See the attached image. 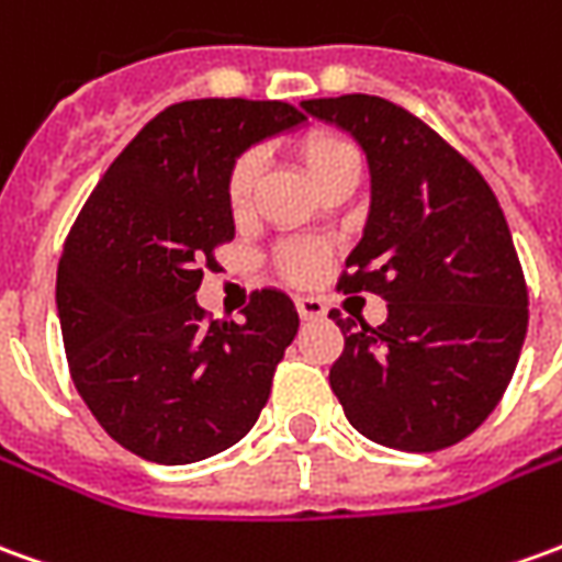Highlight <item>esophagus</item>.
Wrapping results in <instances>:
<instances>
[{"label": "esophagus", "mask_w": 562, "mask_h": 562, "mask_svg": "<svg viewBox=\"0 0 562 562\" xmlns=\"http://www.w3.org/2000/svg\"><path fill=\"white\" fill-rule=\"evenodd\" d=\"M294 307H297V316H301V319H322V316H325V304H322L319 297H310V294L294 297Z\"/></svg>", "instance_id": "esophagus-1"}]
</instances>
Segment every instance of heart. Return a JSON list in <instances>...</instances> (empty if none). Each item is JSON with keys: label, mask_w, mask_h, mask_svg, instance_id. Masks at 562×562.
<instances>
[{"label": "heart", "mask_w": 562, "mask_h": 562, "mask_svg": "<svg viewBox=\"0 0 562 562\" xmlns=\"http://www.w3.org/2000/svg\"><path fill=\"white\" fill-rule=\"evenodd\" d=\"M297 158H301L310 182L316 188L325 186L331 176H337L349 164H359L356 148L347 139L335 136V133H310V136H304L297 143ZM261 172H265V158L255 148L237 155V160L231 164L225 179V200L234 218H243L252 210L255 188L261 182ZM322 265H325V249L316 246V243L294 240L277 249V270L285 280L310 282L319 273Z\"/></svg>", "instance_id": "obj_1"}]
</instances>
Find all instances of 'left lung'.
Returning <instances> with one entry per match:
<instances>
[{"instance_id":"obj_1","label":"left lung","mask_w":562,"mask_h":562,"mask_svg":"<svg viewBox=\"0 0 562 562\" xmlns=\"http://www.w3.org/2000/svg\"><path fill=\"white\" fill-rule=\"evenodd\" d=\"M301 109L362 145L371 206L340 289L380 294L390 313L376 328L335 313L331 390L376 445L445 450L493 414L527 337V282L499 200L402 105L347 93Z\"/></svg>"}]
</instances>
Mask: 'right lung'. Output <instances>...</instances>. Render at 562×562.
<instances>
[{
    "mask_svg": "<svg viewBox=\"0 0 562 562\" xmlns=\"http://www.w3.org/2000/svg\"><path fill=\"white\" fill-rule=\"evenodd\" d=\"M307 117L280 100H188L155 115L78 213L57 268V316L78 395L117 445L188 465L237 445L297 335L277 289L246 322L198 304L203 265L234 240L225 179L249 145Z\"/></svg>",
    "mask_w": 562,
    "mask_h": 562,
    "instance_id": "obj_1",
    "label": "right lung"
}]
</instances>
